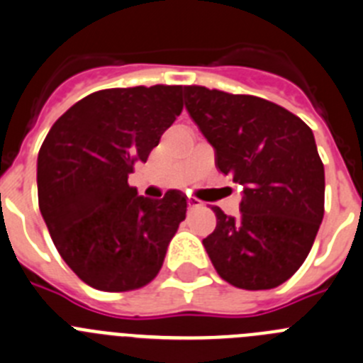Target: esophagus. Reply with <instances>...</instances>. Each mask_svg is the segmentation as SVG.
Returning a JSON list of instances; mask_svg holds the SVG:
<instances>
[{"label": "esophagus", "mask_w": 363, "mask_h": 363, "mask_svg": "<svg viewBox=\"0 0 363 363\" xmlns=\"http://www.w3.org/2000/svg\"><path fill=\"white\" fill-rule=\"evenodd\" d=\"M199 206H201V201L195 197H188V210H197Z\"/></svg>", "instance_id": "1"}]
</instances>
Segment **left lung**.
Wrapping results in <instances>:
<instances>
[{"mask_svg": "<svg viewBox=\"0 0 363 363\" xmlns=\"http://www.w3.org/2000/svg\"><path fill=\"white\" fill-rule=\"evenodd\" d=\"M182 92L215 164L242 186L237 218L213 208L217 228L202 240L211 264L240 289L280 286L303 264L324 218V164L311 128L260 97Z\"/></svg>", "mask_w": 363, "mask_h": 363, "instance_id": "obj_1", "label": "left lung"}]
</instances>
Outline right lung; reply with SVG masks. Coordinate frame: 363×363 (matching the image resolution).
Wrapping results in <instances>:
<instances>
[{
	"label": "right lung",
	"mask_w": 363,
	"mask_h": 363,
	"mask_svg": "<svg viewBox=\"0 0 363 363\" xmlns=\"http://www.w3.org/2000/svg\"><path fill=\"white\" fill-rule=\"evenodd\" d=\"M182 112V86L99 90L68 108L38 155V199L55 247L101 291L146 286L186 217V195H137L128 175Z\"/></svg>",
	"instance_id": "right-lung-1"
}]
</instances>
